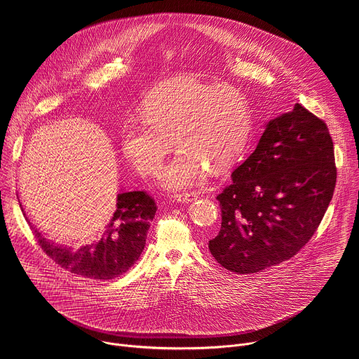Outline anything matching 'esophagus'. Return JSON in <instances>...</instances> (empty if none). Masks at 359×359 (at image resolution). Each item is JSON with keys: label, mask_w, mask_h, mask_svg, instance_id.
<instances>
[{"label": "esophagus", "mask_w": 359, "mask_h": 359, "mask_svg": "<svg viewBox=\"0 0 359 359\" xmlns=\"http://www.w3.org/2000/svg\"><path fill=\"white\" fill-rule=\"evenodd\" d=\"M197 193L196 191H186V193H179L176 194V200L177 201H182V203H189V201H193L197 198Z\"/></svg>", "instance_id": "obj_1"}]
</instances>
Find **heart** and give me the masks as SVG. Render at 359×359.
<instances>
[{
    "label": "heart",
    "instance_id": "obj_1",
    "mask_svg": "<svg viewBox=\"0 0 359 359\" xmlns=\"http://www.w3.org/2000/svg\"><path fill=\"white\" fill-rule=\"evenodd\" d=\"M252 133V114L243 92L197 81L169 83L143 102L142 118L122 130V150L142 175H155L173 140L179 150L162 169L161 184L182 190L206 170L222 175L244 156Z\"/></svg>",
    "mask_w": 359,
    "mask_h": 359
}]
</instances>
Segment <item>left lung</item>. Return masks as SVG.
<instances>
[{
    "label": "left lung",
    "instance_id": "left-lung-1",
    "mask_svg": "<svg viewBox=\"0 0 359 359\" xmlns=\"http://www.w3.org/2000/svg\"><path fill=\"white\" fill-rule=\"evenodd\" d=\"M325 122L295 104L271 119L251 155L216 198L222 229L209 241L236 274L290 260L317 231L332 198L337 168Z\"/></svg>",
    "mask_w": 359,
    "mask_h": 359
}]
</instances>
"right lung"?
Returning a JSON list of instances; mask_svg holds the SVG:
<instances>
[{"label":"right lung","mask_w":359,"mask_h":359,"mask_svg":"<svg viewBox=\"0 0 359 359\" xmlns=\"http://www.w3.org/2000/svg\"><path fill=\"white\" fill-rule=\"evenodd\" d=\"M156 210L155 200L146 191H122L102 236L78 248L55 245L34 226L31 229L41 248L62 269L92 280H112L126 273L140 257Z\"/></svg>","instance_id":"add662e5"}]
</instances>
